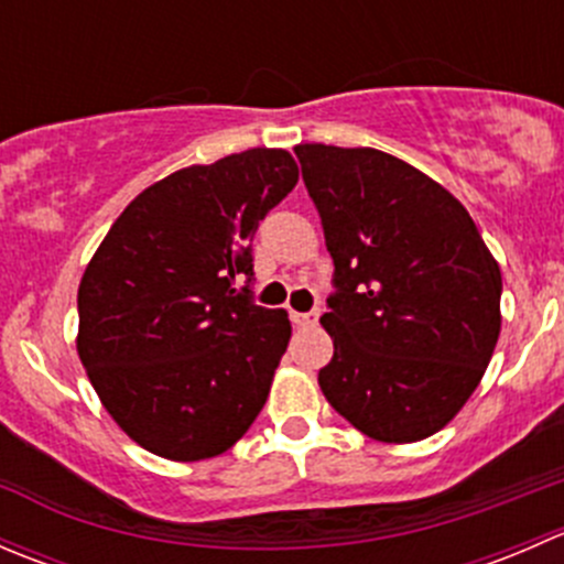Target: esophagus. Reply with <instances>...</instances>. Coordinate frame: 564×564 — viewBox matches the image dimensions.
Returning <instances> with one entry per match:
<instances>
[{
	"instance_id": "1",
	"label": "esophagus",
	"mask_w": 564,
	"mask_h": 564,
	"mask_svg": "<svg viewBox=\"0 0 564 564\" xmlns=\"http://www.w3.org/2000/svg\"><path fill=\"white\" fill-rule=\"evenodd\" d=\"M318 314H322L318 308L308 311V314H297V311H292V322L297 324V327H314V324L318 322Z\"/></svg>"
}]
</instances>
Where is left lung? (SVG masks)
Listing matches in <instances>:
<instances>
[{
    "label": "left lung",
    "mask_w": 564,
    "mask_h": 564,
    "mask_svg": "<svg viewBox=\"0 0 564 564\" xmlns=\"http://www.w3.org/2000/svg\"><path fill=\"white\" fill-rule=\"evenodd\" d=\"M333 256L318 371L329 406L377 442L445 429L497 346L502 272L453 193L371 147L297 144Z\"/></svg>",
    "instance_id": "left-lung-1"
}]
</instances>
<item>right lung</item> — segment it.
<instances>
[{
    "mask_svg": "<svg viewBox=\"0 0 564 564\" xmlns=\"http://www.w3.org/2000/svg\"><path fill=\"white\" fill-rule=\"evenodd\" d=\"M297 176L286 150L267 147L180 169L139 193L95 250L78 286V357L144 451L215 458L264 406L292 322L253 305L250 240Z\"/></svg>",
    "mask_w": 564,
    "mask_h": 564,
    "instance_id": "1",
    "label": "right lung"
}]
</instances>
